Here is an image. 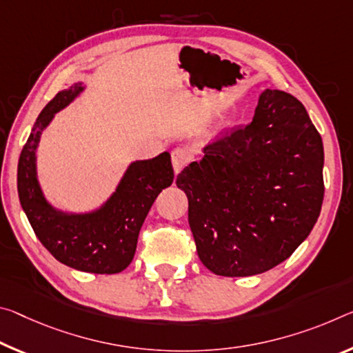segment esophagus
Instances as JSON below:
<instances>
[{
    "mask_svg": "<svg viewBox=\"0 0 353 353\" xmlns=\"http://www.w3.org/2000/svg\"><path fill=\"white\" fill-rule=\"evenodd\" d=\"M190 159H192V155H190V152L185 148H176L172 150L171 160H172V168H174L176 174H179V172L183 170V166L188 163Z\"/></svg>",
    "mask_w": 353,
    "mask_h": 353,
    "instance_id": "1",
    "label": "esophagus"
}]
</instances>
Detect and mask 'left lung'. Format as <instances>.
<instances>
[{"label":"left lung","instance_id":"left-lung-1","mask_svg":"<svg viewBox=\"0 0 353 353\" xmlns=\"http://www.w3.org/2000/svg\"><path fill=\"white\" fill-rule=\"evenodd\" d=\"M322 170V138L305 106L265 89L247 127L177 176L201 262L215 275L251 276L286 261L321 214Z\"/></svg>","mask_w":353,"mask_h":353}]
</instances>
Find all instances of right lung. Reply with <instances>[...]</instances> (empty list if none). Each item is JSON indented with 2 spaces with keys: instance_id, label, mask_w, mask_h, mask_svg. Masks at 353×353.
<instances>
[{
  "instance_id": "obj_1",
  "label": "right lung",
  "mask_w": 353,
  "mask_h": 353,
  "mask_svg": "<svg viewBox=\"0 0 353 353\" xmlns=\"http://www.w3.org/2000/svg\"><path fill=\"white\" fill-rule=\"evenodd\" d=\"M83 89V83H75L59 91L41 111L20 154L17 188L31 228L56 259L80 272L113 275L132 262L139 229L161 190L172 183L174 171L168 152L137 160L128 165L116 192L99 209L86 214L54 209L39 185L36 150L54 114L74 102Z\"/></svg>"
}]
</instances>
